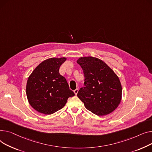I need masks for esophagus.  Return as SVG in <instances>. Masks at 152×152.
Segmentation results:
<instances>
[{
  "label": "esophagus",
  "instance_id": "esophagus-1",
  "mask_svg": "<svg viewBox=\"0 0 152 152\" xmlns=\"http://www.w3.org/2000/svg\"><path fill=\"white\" fill-rule=\"evenodd\" d=\"M74 92L75 94V95H77V93H78V88L75 89V90L74 91Z\"/></svg>",
  "mask_w": 152,
  "mask_h": 152
}]
</instances>
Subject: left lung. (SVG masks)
Listing matches in <instances>:
<instances>
[{"label": "left lung", "instance_id": "1", "mask_svg": "<svg viewBox=\"0 0 152 152\" xmlns=\"http://www.w3.org/2000/svg\"><path fill=\"white\" fill-rule=\"evenodd\" d=\"M77 62L85 76V86L80 89L77 96L86 109L98 116L114 111L121 100L122 88L118 77L97 58L81 57Z\"/></svg>", "mask_w": 152, "mask_h": 152}]
</instances>
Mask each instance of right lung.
<instances>
[{"instance_id": "right-lung-1", "label": "right lung", "mask_w": 152, "mask_h": 152, "mask_svg": "<svg viewBox=\"0 0 152 152\" xmlns=\"http://www.w3.org/2000/svg\"><path fill=\"white\" fill-rule=\"evenodd\" d=\"M66 58H52L42 62L28 78L27 98L37 112L50 115L61 109L68 98L75 95L69 89L66 79L59 72Z\"/></svg>"}]
</instances>
